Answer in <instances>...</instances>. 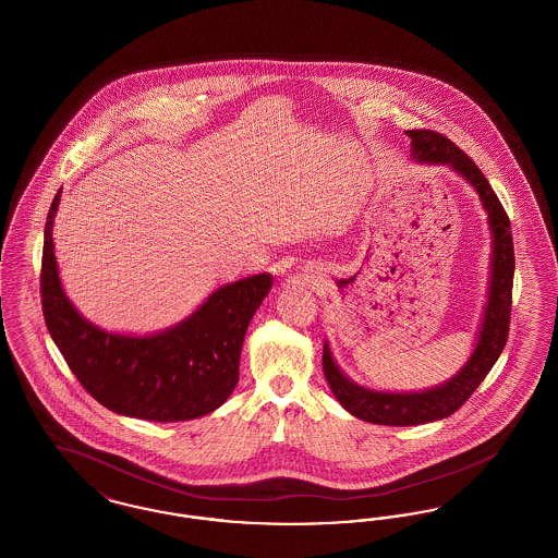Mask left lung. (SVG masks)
Here are the masks:
<instances>
[{"label": "left lung", "instance_id": "obj_1", "mask_svg": "<svg viewBox=\"0 0 558 558\" xmlns=\"http://www.w3.org/2000/svg\"><path fill=\"white\" fill-rule=\"evenodd\" d=\"M412 140V159L425 165L450 167L464 182L475 187L478 201L487 213V226L492 236L489 257V284L487 301L481 314L477 343L466 364L451 378L425 391H376L353 383L332 357L328 341H324L322 366L324 376L337 401L355 418L374 425L412 426L425 425L451 416L473 391L483 383L487 372L498 362L508 339L512 278H514V248L510 234V219L500 205L496 192L477 165L469 159L456 144L441 133L428 130L405 132Z\"/></svg>", "mask_w": 558, "mask_h": 558}]
</instances>
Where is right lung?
Returning <instances> with one entry per match:
<instances>
[{
	"mask_svg": "<svg viewBox=\"0 0 558 558\" xmlns=\"http://www.w3.org/2000/svg\"><path fill=\"white\" fill-rule=\"evenodd\" d=\"M53 196L44 232L46 326L85 391L121 416L180 423L217 410L239 383L246 328L271 289V274L223 284L187 316L153 335H121L83 318L60 282L53 255Z\"/></svg>",
	"mask_w": 558,
	"mask_h": 558,
	"instance_id": "1",
	"label": "right lung"
}]
</instances>
